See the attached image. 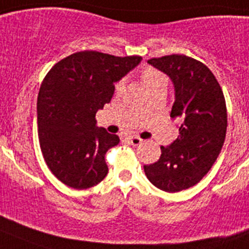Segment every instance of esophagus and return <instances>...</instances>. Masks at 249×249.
<instances>
[{
  "instance_id": "34e87169",
  "label": "esophagus",
  "mask_w": 249,
  "mask_h": 249,
  "mask_svg": "<svg viewBox=\"0 0 249 249\" xmlns=\"http://www.w3.org/2000/svg\"><path fill=\"white\" fill-rule=\"evenodd\" d=\"M127 139H128L129 143H131L132 145H134V146L139 145V144H142V142H143V139H141L139 137H128Z\"/></svg>"
}]
</instances>
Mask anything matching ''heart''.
Returning a JSON list of instances; mask_svg holds the SVG:
<instances>
[{"mask_svg": "<svg viewBox=\"0 0 249 249\" xmlns=\"http://www.w3.org/2000/svg\"><path fill=\"white\" fill-rule=\"evenodd\" d=\"M142 78H143V82L145 83V85L148 87L149 84L154 83L155 80L161 79V78H165V77L161 74V73L159 72V71H156L155 68H145V70L143 71V73H142ZM122 85H123L122 82L117 83V84H116V89L120 90L121 88H122Z\"/></svg>", "mask_w": 249, "mask_h": 249, "instance_id": "1", "label": "heart"}]
</instances>
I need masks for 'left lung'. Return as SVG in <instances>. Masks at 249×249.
Returning <instances> with one entry per match:
<instances>
[{
	"instance_id": "8db88e82",
	"label": "left lung",
	"mask_w": 249,
	"mask_h": 249,
	"mask_svg": "<svg viewBox=\"0 0 249 249\" xmlns=\"http://www.w3.org/2000/svg\"><path fill=\"white\" fill-rule=\"evenodd\" d=\"M148 63L174 83L170 116L181 124L176 141L161 146L160 159L144 165V172L159 189L175 193L197 184L216 161L226 136V103L221 87L204 63L184 55L151 58Z\"/></svg>"
}]
</instances>
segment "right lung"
<instances>
[{
    "label": "right lung",
    "mask_w": 249,
    "mask_h": 249,
    "mask_svg": "<svg viewBox=\"0 0 249 249\" xmlns=\"http://www.w3.org/2000/svg\"><path fill=\"white\" fill-rule=\"evenodd\" d=\"M141 61V56L80 51L56 63L42 80L37 95L40 148L49 169L66 186L90 188L107 175L105 154L120 138L96 126L95 115L111 101L115 83Z\"/></svg>",
    "instance_id": "add662e5"
}]
</instances>
